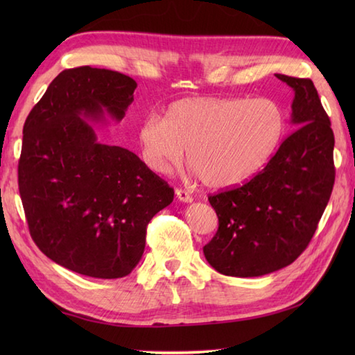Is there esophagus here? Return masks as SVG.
<instances>
[{
    "label": "esophagus",
    "instance_id": "obj_1",
    "mask_svg": "<svg viewBox=\"0 0 355 355\" xmlns=\"http://www.w3.org/2000/svg\"><path fill=\"white\" fill-rule=\"evenodd\" d=\"M175 195H177V198L183 202H192V200H193L192 195L184 189H175Z\"/></svg>",
    "mask_w": 355,
    "mask_h": 355
}]
</instances>
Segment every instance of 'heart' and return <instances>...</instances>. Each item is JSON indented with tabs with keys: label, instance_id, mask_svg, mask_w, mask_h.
Here are the masks:
<instances>
[{
	"label": "heart",
	"instance_id": "b5f03b06",
	"mask_svg": "<svg viewBox=\"0 0 355 355\" xmlns=\"http://www.w3.org/2000/svg\"><path fill=\"white\" fill-rule=\"evenodd\" d=\"M286 132L281 105L259 97H186L164 119L149 114L139 128L141 154L150 169L169 172L184 158L214 189L245 183L266 166Z\"/></svg>",
	"mask_w": 355,
	"mask_h": 355
}]
</instances>
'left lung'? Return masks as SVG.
<instances>
[{"label": "left lung", "instance_id": "1", "mask_svg": "<svg viewBox=\"0 0 355 355\" xmlns=\"http://www.w3.org/2000/svg\"><path fill=\"white\" fill-rule=\"evenodd\" d=\"M294 89L286 137L266 168L239 187L209 195L218 216L202 247L225 276L254 277L296 261L310 244L333 192L334 132L311 79L276 74Z\"/></svg>", "mask_w": 355, "mask_h": 355}]
</instances>
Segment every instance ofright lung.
Returning a JSON list of instances; mask_svg holds the SVG:
<instances>
[{
	"mask_svg": "<svg viewBox=\"0 0 355 355\" xmlns=\"http://www.w3.org/2000/svg\"><path fill=\"white\" fill-rule=\"evenodd\" d=\"M135 80L78 67L59 73L22 130L18 186L40 250L79 275L117 279L141 259L146 227L173 189L131 150L97 141L88 120L117 122Z\"/></svg>",
	"mask_w": 355,
	"mask_h": 355,
	"instance_id": "obj_1",
	"label": "right lung"
}]
</instances>
